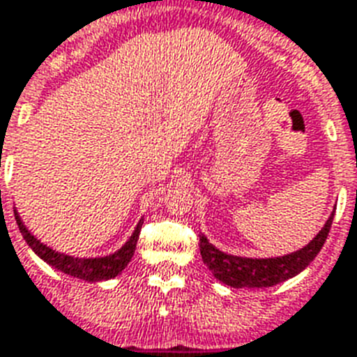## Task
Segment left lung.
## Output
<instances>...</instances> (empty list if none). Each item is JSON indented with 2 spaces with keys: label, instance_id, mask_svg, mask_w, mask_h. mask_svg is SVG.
<instances>
[{
  "label": "left lung",
  "instance_id": "8db88e82",
  "mask_svg": "<svg viewBox=\"0 0 357 357\" xmlns=\"http://www.w3.org/2000/svg\"><path fill=\"white\" fill-rule=\"evenodd\" d=\"M334 220V212L326 220L325 227L319 230V234L310 241L305 248L298 252L287 254L281 257H268V259H252V257L230 256L208 243L205 236H199V250H202L203 263L212 271L214 278L234 287V289H261V287L278 285L281 281L289 280L292 275L299 274L312 261L317 252L321 250L326 236L331 232V225Z\"/></svg>",
  "mask_w": 357,
  "mask_h": 357
}]
</instances>
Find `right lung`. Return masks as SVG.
Instances as JSON below:
<instances>
[{
    "label": "right lung",
    "instance_id": "1",
    "mask_svg": "<svg viewBox=\"0 0 357 357\" xmlns=\"http://www.w3.org/2000/svg\"><path fill=\"white\" fill-rule=\"evenodd\" d=\"M14 214H16L17 227H20V232L23 234V238H25L26 245H29L43 261H47L49 265H52L54 268H58V271L65 272V274H70L74 275V278H79V280L86 281H101L116 278V275L128 265V261L132 259L134 250H136L137 238H139V230H142L143 225V221L137 223L136 230H134V234L130 236V239L119 248L118 252H114L112 256L83 259V257H72L67 256V254H59L56 252V250H52V248L47 247V245L40 243V241L25 229V225L21 223L20 215H17L16 211H14Z\"/></svg>",
    "mask_w": 357,
    "mask_h": 357
}]
</instances>
